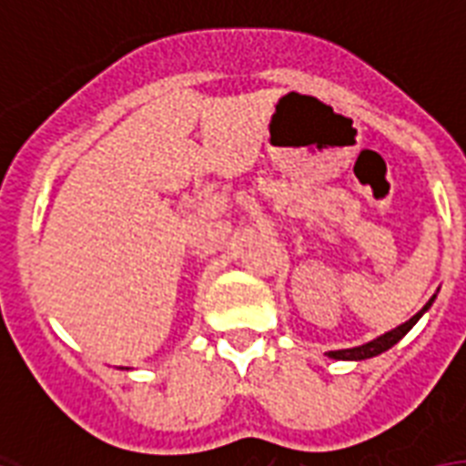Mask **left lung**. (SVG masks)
Masks as SVG:
<instances>
[{
  "mask_svg": "<svg viewBox=\"0 0 466 466\" xmlns=\"http://www.w3.org/2000/svg\"><path fill=\"white\" fill-rule=\"evenodd\" d=\"M440 291V289H438ZM435 297L438 294H432L431 301L420 309V311L413 316V319H409L406 323H401V326H396L394 330H389V333L380 335V338H374V340L364 342V345H357V348H345V350H330V352H326L330 360H345V362H360V360H370V357H377L381 355V352H387L389 348H394L396 342L401 340L403 335L409 333L410 328L416 326L418 320L423 319V313H428V309L432 306V301H435Z\"/></svg>",
  "mask_w": 466,
  "mask_h": 466,
  "instance_id": "obj_1",
  "label": "left lung"
}]
</instances>
